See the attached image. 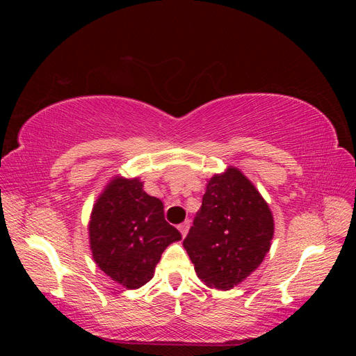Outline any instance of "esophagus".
Masks as SVG:
<instances>
[{
  "label": "esophagus",
  "instance_id": "34e87169",
  "mask_svg": "<svg viewBox=\"0 0 356 356\" xmlns=\"http://www.w3.org/2000/svg\"><path fill=\"white\" fill-rule=\"evenodd\" d=\"M188 229H190V221H188V220H187V221H184V222H181V224L178 225V230L181 232L182 238H186L187 233H188Z\"/></svg>",
  "mask_w": 356,
  "mask_h": 356
}]
</instances>
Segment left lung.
Returning a JSON list of instances; mask_svg holds the SVG:
<instances>
[{
	"mask_svg": "<svg viewBox=\"0 0 356 356\" xmlns=\"http://www.w3.org/2000/svg\"><path fill=\"white\" fill-rule=\"evenodd\" d=\"M273 232L266 200L239 169L229 166L208 181L184 248L200 281L230 289L263 263Z\"/></svg>",
	"mask_w": 356,
	"mask_h": 356,
	"instance_id": "obj_1",
	"label": "left lung"
}]
</instances>
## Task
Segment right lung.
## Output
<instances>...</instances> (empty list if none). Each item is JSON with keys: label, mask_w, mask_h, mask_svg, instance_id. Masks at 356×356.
Here are the masks:
<instances>
[{"label": "right lung", "mask_w": 356, "mask_h": 356, "mask_svg": "<svg viewBox=\"0 0 356 356\" xmlns=\"http://www.w3.org/2000/svg\"><path fill=\"white\" fill-rule=\"evenodd\" d=\"M139 178L114 177L93 204L89 241L95 263L127 289L154 276L160 257L181 233L165 220L163 203L147 195Z\"/></svg>", "instance_id": "obj_1"}]
</instances>
